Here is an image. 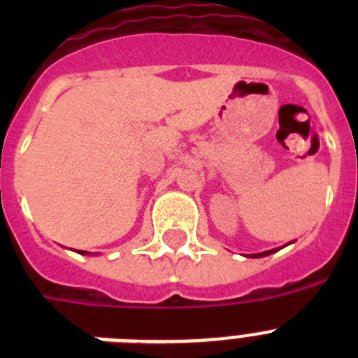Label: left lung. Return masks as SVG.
<instances>
[{"mask_svg": "<svg viewBox=\"0 0 358 358\" xmlns=\"http://www.w3.org/2000/svg\"><path fill=\"white\" fill-rule=\"evenodd\" d=\"M271 252H274V251H265V252H260V255H252V256H255V258H258V256H267V255H271Z\"/></svg>", "mask_w": 358, "mask_h": 358, "instance_id": "1", "label": "left lung"}]
</instances>
